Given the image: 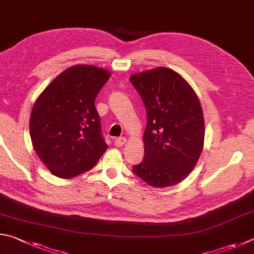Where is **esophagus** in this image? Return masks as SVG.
Returning a JSON list of instances; mask_svg holds the SVG:
<instances>
[{
	"mask_svg": "<svg viewBox=\"0 0 254 254\" xmlns=\"http://www.w3.org/2000/svg\"><path fill=\"white\" fill-rule=\"evenodd\" d=\"M126 142H127V139L126 137H118V139H115L114 140V143H115V145L117 146H123L124 144H126Z\"/></svg>",
	"mask_w": 254,
	"mask_h": 254,
	"instance_id": "obj_1",
	"label": "esophagus"
}]
</instances>
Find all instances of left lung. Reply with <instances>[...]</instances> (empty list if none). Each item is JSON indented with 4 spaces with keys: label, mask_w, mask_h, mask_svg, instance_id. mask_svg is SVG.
<instances>
[{
    "label": "left lung",
    "mask_w": 254,
    "mask_h": 254,
    "mask_svg": "<svg viewBox=\"0 0 254 254\" xmlns=\"http://www.w3.org/2000/svg\"><path fill=\"white\" fill-rule=\"evenodd\" d=\"M145 105L144 158L133 172L149 186L168 188L194 169L204 144L201 103L191 85L169 67L130 76Z\"/></svg>",
    "instance_id": "obj_1"
}]
</instances>
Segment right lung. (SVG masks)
Masks as SVG:
<instances>
[{
	"label": "right lung",
	"mask_w": 254,
	"mask_h": 254,
	"mask_svg": "<svg viewBox=\"0 0 254 254\" xmlns=\"http://www.w3.org/2000/svg\"><path fill=\"white\" fill-rule=\"evenodd\" d=\"M111 73L87 64L63 71L36 99L30 117L34 151L62 179L89 171L108 149L94 101Z\"/></svg>",
	"instance_id": "obj_1"
}]
</instances>
